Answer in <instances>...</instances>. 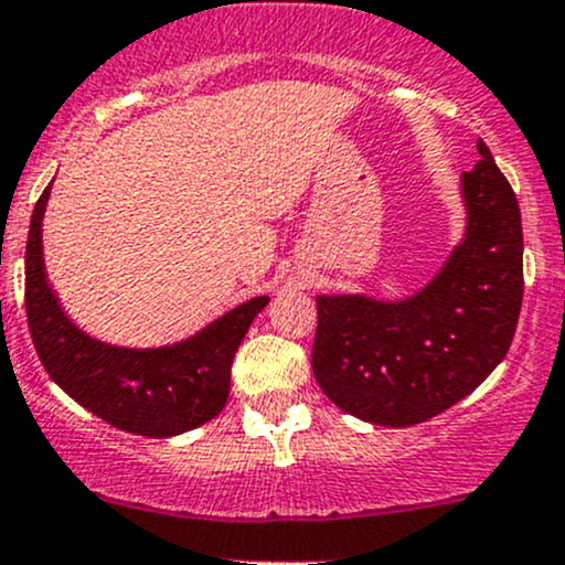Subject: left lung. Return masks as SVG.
Listing matches in <instances>:
<instances>
[{"mask_svg": "<svg viewBox=\"0 0 565 565\" xmlns=\"http://www.w3.org/2000/svg\"><path fill=\"white\" fill-rule=\"evenodd\" d=\"M462 173L468 231L440 275L405 301L318 296L312 372L351 416L411 427L468 397L503 362L522 307V217L479 138Z\"/></svg>", "mask_w": 565, "mask_h": 565, "instance_id": "1", "label": "left lung"}]
</instances>
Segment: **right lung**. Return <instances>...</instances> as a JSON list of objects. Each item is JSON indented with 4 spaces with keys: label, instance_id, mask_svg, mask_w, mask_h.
I'll return each mask as SVG.
<instances>
[{
    "label": "right lung",
    "instance_id": "right-lung-1",
    "mask_svg": "<svg viewBox=\"0 0 565 565\" xmlns=\"http://www.w3.org/2000/svg\"><path fill=\"white\" fill-rule=\"evenodd\" d=\"M51 188L32 212L26 239V321L34 351L62 388L108 422L147 438H171L201 427L225 408L231 364L266 296L249 299L220 321L171 348L130 351L92 340L62 312L43 269V212Z\"/></svg>",
    "mask_w": 565,
    "mask_h": 565
}]
</instances>
